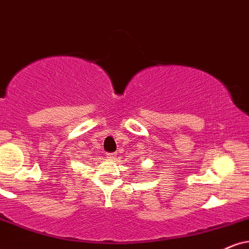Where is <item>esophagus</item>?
<instances>
[{"mask_svg": "<svg viewBox=\"0 0 249 249\" xmlns=\"http://www.w3.org/2000/svg\"><path fill=\"white\" fill-rule=\"evenodd\" d=\"M116 155H117V154H116V153H108V154H107V159L111 160V161H114V160L116 159Z\"/></svg>", "mask_w": 249, "mask_h": 249, "instance_id": "esophagus-1", "label": "esophagus"}]
</instances>
